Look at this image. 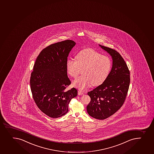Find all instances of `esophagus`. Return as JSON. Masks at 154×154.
<instances>
[{
  "label": "esophagus",
  "mask_w": 154,
  "mask_h": 154,
  "mask_svg": "<svg viewBox=\"0 0 154 154\" xmlns=\"http://www.w3.org/2000/svg\"><path fill=\"white\" fill-rule=\"evenodd\" d=\"M78 95H82L83 94V92H82L81 91H78Z\"/></svg>",
  "instance_id": "esophagus-1"
}]
</instances>
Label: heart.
<instances>
[{
    "label": "heart",
    "instance_id": "1",
    "mask_svg": "<svg viewBox=\"0 0 154 154\" xmlns=\"http://www.w3.org/2000/svg\"><path fill=\"white\" fill-rule=\"evenodd\" d=\"M76 61L69 60L66 70L70 76L76 78L83 70V75L73 81V86L83 91L92 85H100L108 78L112 67L111 60L92 48L80 51L75 57Z\"/></svg>",
    "mask_w": 154,
    "mask_h": 154
}]
</instances>
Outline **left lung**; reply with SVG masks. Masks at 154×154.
<instances>
[{
	"label": "left lung",
	"mask_w": 154,
	"mask_h": 154,
	"mask_svg": "<svg viewBox=\"0 0 154 154\" xmlns=\"http://www.w3.org/2000/svg\"><path fill=\"white\" fill-rule=\"evenodd\" d=\"M99 46L111 56L112 67L105 82L87 93L91 100L86 109L91 117L103 120L116 113L123 104L130 84V72L119 52Z\"/></svg>",
	"instance_id": "8db88e82"
}]
</instances>
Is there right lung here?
I'll use <instances>...</instances> for the list:
<instances>
[{
	"instance_id": "obj_1",
	"label": "right lung",
	"mask_w": 154,
	"mask_h": 154,
	"mask_svg": "<svg viewBox=\"0 0 154 154\" xmlns=\"http://www.w3.org/2000/svg\"><path fill=\"white\" fill-rule=\"evenodd\" d=\"M76 42L66 40L50 45L41 51L31 75V90L35 103L52 118L65 115L77 91L66 88L71 84L66 70L67 57Z\"/></svg>"
}]
</instances>
